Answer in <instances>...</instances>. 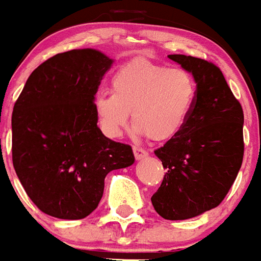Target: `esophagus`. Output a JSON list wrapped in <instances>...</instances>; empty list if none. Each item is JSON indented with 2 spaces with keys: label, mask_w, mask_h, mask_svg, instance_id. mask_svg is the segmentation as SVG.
I'll return each mask as SVG.
<instances>
[{
  "label": "esophagus",
  "mask_w": 261,
  "mask_h": 261,
  "mask_svg": "<svg viewBox=\"0 0 261 261\" xmlns=\"http://www.w3.org/2000/svg\"><path fill=\"white\" fill-rule=\"evenodd\" d=\"M134 154L136 160H140V159L147 156V150H145L143 147H139V146H134Z\"/></svg>",
  "instance_id": "obj_1"
}]
</instances>
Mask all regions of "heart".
<instances>
[{"label":"heart","instance_id":"obj_1","mask_svg":"<svg viewBox=\"0 0 261 261\" xmlns=\"http://www.w3.org/2000/svg\"><path fill=\"white\" fill-rule=\"evenodd\" d=\"M111 90L95 98V111L105 135L121 136L132 114L136 132L154 142L180 134L198 94L197 81L187 68L147 60L122 66L112 77Z\"/></svg>","mask_w":261,"mask_h":261}]
</instances>
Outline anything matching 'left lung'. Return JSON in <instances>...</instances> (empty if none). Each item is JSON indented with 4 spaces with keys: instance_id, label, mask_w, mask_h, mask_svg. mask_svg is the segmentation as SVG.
Instances as JSON below:
<instances>
[{
    "instance_id": "left-lung-1",
    "label": "left lung",
    "mask_w": 261,
    "mask_h": 261,
    "mask_svg": "<svg viewBox=\"0 0 261 261\" xmlns=\"http://www.w3.org/2000/svg\"><path fill=\"white\" fill-rule=\"evenodd\" d=\"M169 57L193 73L198 94L182 130L154 150L167 173L151 204L164 219L181 221L216 208L236 180L245 151L243 110L214 63Z\"/></svg>"
}]
</instances>
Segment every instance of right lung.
Wrapping results in <instances>:
<instances>
[{
    "label": "right lung",
    "instance_id": "right-lung-1",
    "mask_svg": "<svg viewBox=\"0 0 261 261\" xmlns=\"http://www.w3.org/2000/svg\"><path fill=\"white\" fill-rule=\"evenodd\" d=\"M111 64L94 49L59 53L33 70L14 105V169L47 215L86 218L102 198L107 174L134 164L132 147L97 126L94 95Z\"/></svg>",
    "mask_w": 261,
    "mask_h": 261
}]
</instances>
